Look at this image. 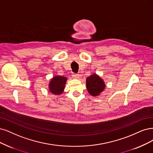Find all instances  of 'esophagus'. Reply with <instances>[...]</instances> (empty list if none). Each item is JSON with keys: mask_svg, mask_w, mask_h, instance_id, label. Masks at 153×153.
<instances>
[{"mask_svg": "<svg viewBox=\"0 0 153 153\" xmlns=\"http://www.w3.org/2000/svg\"><path fill=\"white\" fill-rule=\"evenodd\" d=\"M72 76L74 78H79V75L78 74H73Z\"/></svg>", "mask_w": 153, "mask_h": 153, "instance_id": "obj_1", "label": "esophagus"}]
</instances>
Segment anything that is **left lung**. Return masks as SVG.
Instances as JSON below:
<instances>
[{"label":"left lung","instance_id":"obj_1","mask_svg":"<svg viewBox=\"0 0 153 153\" xmlns=\"http://www.w3.org/2000/svg\"><path fill=\"white\" fill-rule=\"evenodd\" d=\"M86 85L88 93L94 97L99 96L106 87L104 80L96 73L87 78Z\"/></svg>","mask_w":153,"mask_h":153}]
</instances>
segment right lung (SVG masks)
I'll return each instance as SVG.
<instances>
[{"instance_id": "right-lung-1", "label": "right lung", "mask_w": 153, "mask_h": 153, "mask_svg": "<svg viewBox=\"0 0 153 153\" xmlns=\"http://www.w3.org/2000/svg\"><path fill=\"white\" fill-rule=\"evenodd\" d=\"M67 78L62 76H54L49 83V91L55 95H61L65 90Z\"/></svg>"}]
</instances>
